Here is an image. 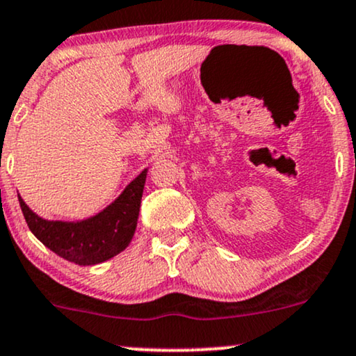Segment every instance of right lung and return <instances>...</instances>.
I'll list each match as a JSON object with an SVG mask.
<instances>
[{
	"label": "right lung",
	"mask_w": 356,
	"mask_h": 356,
	"mask_svg": "<svg viewBox=\"0 0 356 356\" xmlns=\"http://www.w3.org/2000/svg\"><path fill=\"white\" fill-rule=\"evenodd\" d=\"M147 169L127 184L122 194L99 213L78 222L46 220L34 213L18 194L29 230L56 255L78 265H96L113 259L129 245L139 219Z\"/></svg>",
	"instance_id": "obj_1"
}]
</instances>
